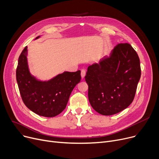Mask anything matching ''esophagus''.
<instances>
[{
  "label": "esophagus",
  "instance_id": "obj_1",
  "mask_svg": "<svg viewBox=\"0 0 159 159\" xmlns=\"http://www.w3.org/2000/svg\"><path fill=\"white\" fill-rule=\"evenodd\" d=\"M80 75H81L82 79H84V77H85V75H86V71H85L84 70H81Z\"/></svg>",
  "mask_w": 159,
  "mask_h": 159
}]
</instances>
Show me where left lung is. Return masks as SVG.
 Returning a JSON list of instances; mask_svg holds the SVG:
<instances>
[{"label":"left lung","instance_id":"left-lung-1","mask_svg":"<svg viewBox=\"0 0 159 159\" xmlns=\"http://www.w3.org/2000/svg\"><path fill=\"white\" fill-rule=\"evenodd\" d=\"M140 75L135 50L128 43L116 45L109 57L88 68L85 80L91 106L103 115L126 109L134 99Z\"/></svg>","mask_w":159,"mask_h":159}]
</instances>
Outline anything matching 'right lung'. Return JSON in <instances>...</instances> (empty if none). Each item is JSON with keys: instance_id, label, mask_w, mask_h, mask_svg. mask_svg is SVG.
Wrapping results in <instances>:
<instances>
[{"instance_id": "add662e5", "label": "right lung", "mask_w": 159, "mask_h": 159, "mask_svg": "<svg viewBox=\"0 0 159 159\" xmlns=\"http://www.w3.org/2000/svg\"><path fill=\"white\" fill-rule=\"evenodd\" d=\"M27 55L28 47L26 46L19 56L16 71L22 101L35 113L53 117L66 108L71 91L80 81V71H64L49 80L40 81L30 73Z\"/></svg>"}]
</instances>
